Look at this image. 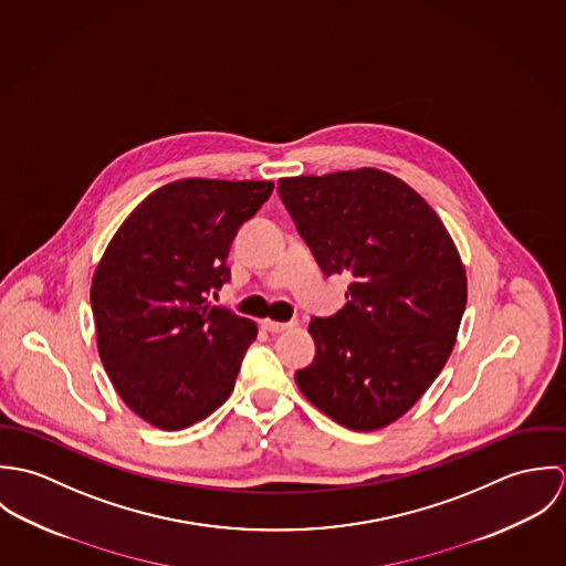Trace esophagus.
<instances>
[{"instance_id": "1", "label": "esophagus", "mask_w": 566, "mask_h": 566, "mask_svg": "<svg viewBox=\"0 0 566 566\" xmlns=\"http://www.w3.org/2000/svg\"><path fill=\"white\" fill-rule=\"evenodd\" d=\"M259 324H261V328L268 331V333H283V331L292 328V323H279V321H270V318H263Z\"/></svg>"}]
</instances>
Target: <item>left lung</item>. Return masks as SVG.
I'll return each instance as SVG.
<instances>
[{
  "instance_id": "8db88e82",
  "label": "left lung",
  "mask_w": 566,
  "mask_h": 566,
  "mask_svg": "<svg viewBox=\"0 0 566 566\" xmlns=\"http://www.w3.org/2000/svg\"><path fill=\"white\" fill-rule=\"evenodd\" d=\"M279 193L326 276L348 274V303L314 318L301 392L353 431L381 429L444 368L467 307V272L436 211L375 169L279 180Z\"/></svg>"
}]
</instances>
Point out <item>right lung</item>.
Returning a JSON list of instances; mask_svg holds the SVG:
<instances>
[{
	"label": "right lung",
	"instance_id": "right-lung-1",
	"mask_svg": "<svg viewBox=\"0 0 566 566\" xmlns=\"http://www.w3.org/2000/svg\"><path fill=\"white\" fill-rule=\"evenodd\" d=\"M272 189L270 180H174L106 245L91 283L97 353L146 422L178 431L231 397L256 324L209 296L231 279V243Z\"/></svg>",
	"mask_w": 566,
	"mask_h": 566
}]
</instances>
